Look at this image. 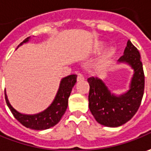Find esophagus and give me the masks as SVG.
Returning <instances> with one entry per match:
<instances>
[{
    "instance_id": "1",
    "label": "esophagus",
    "mask_w": 151,
    "mask_h": 151,
    "mask_svg": "<svg viewBox=\"0 0 151 151\" xmlns=\"http://www.w3.org/2000/svg\"><path fill=\"white\" fill-rule=\"evenodd\" d=\"M77 79H78V82H80V81H83L84 80V76L81 73H78V78H77Z\"/></svg>"
}]
</instances>
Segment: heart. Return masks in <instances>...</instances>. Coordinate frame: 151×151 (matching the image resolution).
I'll return each mask as SVG.
<instances>
[{
	"label": "heart",
	"mask_w": 151,
	"mask_h": 151,
	"mask_svg": "<svg viewBox=\"0 0 151 151\" xmlns=\"http://www.w3.org/2000/svg\"><path fill=\"white\" fill-rule=\"evenodd\" d=\"M105 46V42H103V41H97L95 42L93 45V47H92V52L93 53H99L100 51L103 50V48ZM116 53V49L115 47H108L105 49L102 52L99 58H98V64L99 66H106L108 65L111 60L113 59V58L114 57V55Z\"/></svg>",
	"instance_id": "1"
}]
</instances>
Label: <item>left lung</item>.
I'll use <instances>...</instances> for the list:
<instances>
[{
	"label": "left lung",
	"mask_w": 151,
	"mask_h": 151,
	"mask_svg": "<svg viewBox=\"0 0 151 151\" xmlns=\"http://www.w3.org/2000/svg\"><path fill=\"white\" fill-rule=\"evenodd\" d=\"M117 64H127L133 69L129 89L124 93H114L98 77L88 78L90 87L88 94L90 112L97 122L107 127H119L131 119L140 105L144 94L145 76L140 55L129 40Z\"/></svg>",
	"instance_id": "1"
}]
</instances>
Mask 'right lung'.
<instances>
[{
  "mask_svg": "<svg viewBox=\"0 0 151 151\" xmlns=\"http://www.w3.org/2000/svg\"><path fill=\"white\" fill-rule=\"evenodd\" d=\"M30 40H31L30 37L26 38L17 47V48L24 43L28 42ZM76 82H77L76 74H71L65 78H63L60 81L59 88L56 93L54 99L46 109L37 114H22L17 111L11 104V103L8 99L6 92L5 90L6 102L8 108L10 109V110L14 115V117L25 127L35 129V130L47 129L56 125L59 122L63 115L64 114L66 109L68 108V98L70 96L72 89L73 86L75 85Z\"/></svg>",
  "mask_w": 151,
  "mask_h": 151,
  "instance_id": "obj_1",
  "label": "right lung"
}]
</instances>
